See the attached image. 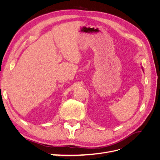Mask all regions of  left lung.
Listing matches in <instances>:
<instances>
[{"instance_id": "left-lung-1", "label": "left lung", "mask_w": 160, "mask_h": 160, "mask_svg": "<svg viewBox=\"0 0 160 160\" xmlns=\"http://www.w3.org/2000/svg\"><path fill=\"white\" fill-rule=\"evenodd\" d=\"M142 69H143V67H142Z\"/></svg>"}]
</instances>
